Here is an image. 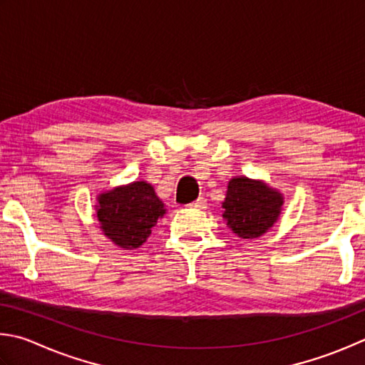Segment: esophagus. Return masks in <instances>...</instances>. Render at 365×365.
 Returning a JSON list of instances; mask_svg holds the SVG:
<instances>
[{
    "label": "esophagus",
    "mask_w": 365,
    "mask_h": 365,
    "mask_svg": "<svg viewBox=\"0 0 365 365\" xmlns=\"http://www.w3.org/2000/svg\"><path fill=\"white\" fill-rule=\"evenodd\" d=\"M190 208H199V210H202V208H207V200L203 199V197H199V199H197L195 202H192L189 205Z\"/></svg>",
    "instance_id": "esophagus-1"
}]
</instances>
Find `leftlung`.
<instances>
[{
	"mask_svg": "<svg viewBox=\"0 0 365 365\" xmlns=\"http://www.w3.org/2000/svg\"><path fill=\"white\" fill-rule=\"evenodd\" d=\"M284 195L261 179L235 176L227 182L221 203L227 227L240 239L253 240L264 235L282 213Z\"/></svg>",
	"mask_w": 365,
	"mask_h": 365,
	"instance_id": "8db88e82",
	"label": "left lung"
}]
</instances>
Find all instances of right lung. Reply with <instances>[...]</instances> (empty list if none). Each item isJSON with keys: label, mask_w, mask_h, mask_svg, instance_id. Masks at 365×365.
I'll return each mask as SVG.
<instances>
[{"label": "right lung", "mask_w": 365, "mask_h": 365, "mask_svg": "<svg viewBox=\"0 0 365 365\" xmlns=\"http://www.w3.org/2000/svg\"><path fill=\"white\" fill-rule=\"evenodd\" d=\"M96 218L102 234L123 250H136L166 215L165 203L147 181H133L96 197Z\"/></svg>", "instance_id": "add662e5"}]
</instances>
